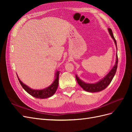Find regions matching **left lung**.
I'll use <instances>...</instances> for the list:
<instances>
[{"mask_svg": "<svg viewBox=\"0 0 132 132\" xmlns=\"http://www.w3.org/2000/svg\"><path fill=\"white\" fill-rule=\"evenodd\" d=\"M108 30H109V34L111 36L112 38L113 39L116 46L117 51L116 41V39L113 36L112 31V30L110 29V28L108 29ZM117 64H118V56H117V52L116 60L115 64L113 66V68L111 70L110 72L108 73L104 78H102L99 81L94 84L86 83L84 81L81 80V79H80L77 75H76L75 76L76 79H77L78 84L84 90L87 92H90V93H95V92L101 91L106 89L108 86V85H109L111 83V81L112 80V79L114 77V76L116 74V70L117 69Z\"/></svg>", "mask_w": 132, "mask_h": 132, "instance_id": "obj_1", "label": "left lung"}]
</instances>
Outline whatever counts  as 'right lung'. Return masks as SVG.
Wrapping results in <instances>:
<instances>
[{"label":"right lung","instance_id":"obj_1","mask_svg":"<svg viewBox=\"0 0 132 132\" xmlns=\"http://www.w3.org/2000/svg\"><path fill=\"white\" fill-rule=\"evenodd\" d=\"M60 71H56V72L55 73V79L53 82L52 84L49 86L48 87H46L45 89H43L42 90H35L31 89L25 84H23L20 79L19 78L18 76L17 75L19 81L21 85L23 87V89H24L27 93H29L30 95H31L32 96L37 98H48L52 96H53L55 91H57L58 86V81H59V75Z\"/></svg>","mask_w":132,"mask_h":132}]
</instances>
